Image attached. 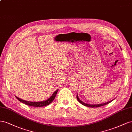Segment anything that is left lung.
I'll list each match as a JSON object with an SVG mask.
<instances>
[{
	"instance_id": "8db88e82",
	"label": "left lung",
	"mask_w": 132,
	"mask_h": 132,
	"mask_svg": "<svg viewBox=\"0 0 132 132\" xmlns=\"http://www.w3.org/2000/svg\"><path fill=\"white\" fill-rule=\"evenodd\" d=\"M76 97H77V99L78 100V101L80 102V103H81L82 105H84V106H87V107H92V108H93V107H101V106H104V105L106 104H107L108 103H110V102H111L112 101H113V100H112L110 101L109 102H107L106 103H101V104H87V103H84V102H82L81 100H80V98H79L77 95L76 96Z\"/></svg>"
}]
</instances>
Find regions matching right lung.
I'll list each match as a JSON object with an SVG mask.
<instances>
[{"instance_id":"obj_1","label":"right lung","mask_w":132,"mask_h":132,"mask_svg":"<svg viewBox=\"0 0 132 132\" xmlns=\"http://www.w3.org/2000/svg\"><path fill=\"white\" fill-rule=\"evenodd\" d=\"M59 89H57L56 91L54 92V93L52 94V96L48 98L47 100H45L44 101H41V102H30V101H26L25 100H23L22 99L19 98L15 96L16 98L19 101L23 103L26 105H28V106H32V107H44V106H47V105L50 104L52 101H53L55 99V98L56 97V93H57V91Z\"/></svg>"}]
</instances>
